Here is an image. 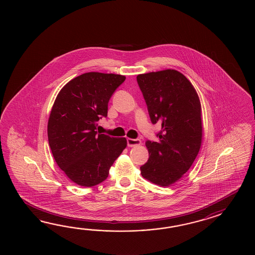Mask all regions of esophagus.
<instances>
[{"label":"esophagus","mask_w":255,"mask_h":255,"mask_svg":"<svg viewBox=\"0 0 255 255\" xmlns=\"http://www.w3.org/2000/svg\"><path fill=\"white\" fill-rule=\"evenodd\" d=\"M127 145L128 147H136L141 145V140L140 139L127 138Z\"/></svg>","instance_id":"esophagus-1"}]
</instances>
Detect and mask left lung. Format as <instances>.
<instances>
[{"instance_id":"1","label":"left lung","mask_w":255,"mask_h":255,"mask_svg":"<svg viewBox=\"0 0 255 255\" xmlns=\"http://www.w3.org/2000/svg\"><path fill=\"white\" fill-rule=\"evenodd\" d=\"M136 79L151 123L162 125L159 140L146 142L149 158L140 167L141 175L156 185L168 187L190 169L199 152L200 100L189 79L177 70L141 74Z\"/></svg>"}]
</instances>
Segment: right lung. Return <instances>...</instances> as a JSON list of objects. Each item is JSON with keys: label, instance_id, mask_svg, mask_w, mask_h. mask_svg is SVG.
<instances>
[{"label": "right lung", "instance_id": "obj_1", "mask_svg": "<svg viewBox=\"0 0 255 255\" xmlns=\"http://www.w3.org/2000/svg\"><path fill=\"white\" fill-rule=\"evenodd\" d=\"M126 77L90 72L70 80L58 93L47 123L49 147L58 166L76 184L93 187L106 180L127 146L125 137L96 130L108 105Z\"/></svg>", "mask_w": 255, "mask_h": 255}]
</instances>
